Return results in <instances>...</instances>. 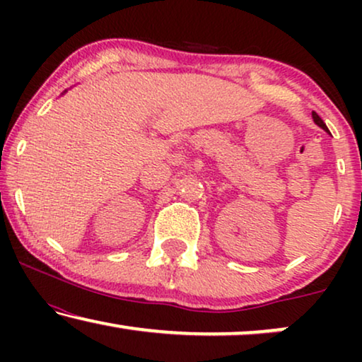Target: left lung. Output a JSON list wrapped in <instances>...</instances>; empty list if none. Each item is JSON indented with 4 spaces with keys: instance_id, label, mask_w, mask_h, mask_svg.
<instances>
[{
    "instance_id": "1",
    "label": "left lung",
    "mask_w": 362,
    "mask_h": 362,
    "mask_svg": "<svg viewBox=\"0 0 362 362\" xmlns=\"http://www.w3.org/2000/svg\"><path fill=\"white\" fill-rule=\"evenodd\" d=\"M311 117H313V122L316 123V125H318L320 128H323V130H325L326 133H329V130H328V127H326V123H325L323 120H321V118L318 117V113H316V112H313V113H311Z\"/></svg>"
}]
</instances>
